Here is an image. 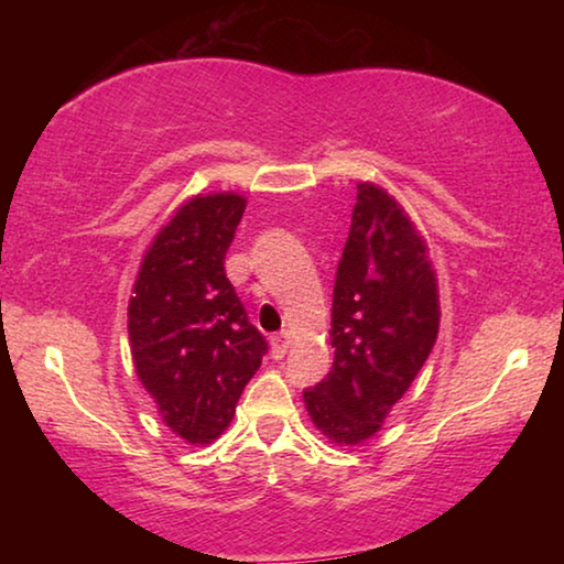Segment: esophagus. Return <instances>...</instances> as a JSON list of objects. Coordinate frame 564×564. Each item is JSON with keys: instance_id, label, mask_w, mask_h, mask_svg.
<instances>
[{"instance_id": "34e87169", "label": "esophagus", "mask_w": 564, "mask_h": 564, "mask_svg": "<svg viewBox=\"0 0 564 564\" xmlns=\"http://www.w3.org/2000/svg\"><path fill=\"white\" fill-rule=\"evenodd\" d=\"M289 343H291L289 330L275 333V336L271 338V352H273L275 360H281V358L285 356V352H289Z\"/></svg>"}]
</instances>
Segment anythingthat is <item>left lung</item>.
Listing matches in <instances>:
<instances>
[{
	"label": "left lung",
	"mask_w": 564,
	"mask_h": 564,
	"mask_svg": "<svg viewBox=\"0 0 564 564\" xmlns=\"http://www.w3.org/2000/svg\"><path fill=\"white\" fill-rule=\"evenodd\" d=\"M441 295L425 238L386 188L360 181L336 273L328 376L305 410L336 445L373 437L435 346Z\"/></svg>",
	"instance_id": "left-lung-1"
}]
</instances>
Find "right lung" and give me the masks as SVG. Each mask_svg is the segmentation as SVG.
I'll return each mask as SVG.
<instances>
[{
	"label": "right lung",
	"instance_id": "obj_1",
	"mask_svg": "<svg viewBox=\"0 0 564 564\" xmlns=\"http://www.w3.org/2000/svg\"><path fill=\"white\" fill-rule=\"evenodd\" d=\"M243 208L236 191L178 206L147 248L129 299L133 368L164 423L191 445L226 431L265 352L224 271Z\"/></svg>",
	"mask_w": 564,
	"mask_h": 564
}]
</instances>
